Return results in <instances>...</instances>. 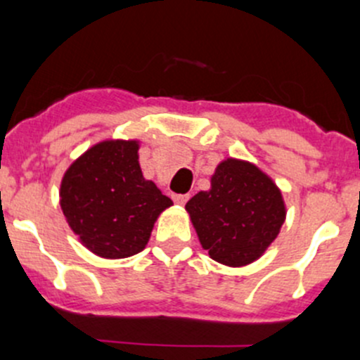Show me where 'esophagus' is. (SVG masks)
Segmentation results:
<instances>
[{"label": "esophagus", "mask_w": 360, "mask_h": 360, "mask_svg": "<svg viewBox=\"0 0 360 360\" xmlns=\"http://www.w3.org/2000/svg\"><path fill=\"white\" fill-rule=\"evenodd\" d=\"M188 198H190V195H172V200L177 205H184L188 202Z\"/></svg>", "instance_id": "34e87169"}]
</instances>
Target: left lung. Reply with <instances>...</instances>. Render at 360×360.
<instances>
[{
    "mask_svg": "<svg viewBox=\"0 0 360 360\" xmlns=\"http://www.w3.org/2000/svg\"><path fill=\"white\" fill-rule=\"evenodd\" d=\"M202 248L221 264L240 268L259 259L285 221L281 188L248 160L224 158L210 188L186 203Z\"/></svg>",
    "mask_w": 360,
    "mask_h": 360,
    "instance_id": "8db88e82",
    "label": "left lung"
}]
</instances>
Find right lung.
<instances>
[{
	"mask_svg": "<svg viewBox=\"0 0 360 360\" xmlns=\"http://www.w3.org/2000/svg\"><path fill=\"white\" fill-rule=\"evenodd\" d=\"M60 209L90 252L122 259L146 248L172 200L144 179L139 141L106 139L79 155L60 181Z\"/></svg>",
	"mask_w": 360,
	"mask_h": 360,
	"instance_id": "1",
	"label": "right lung"
}]
</instances>
